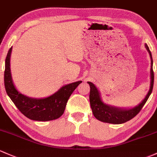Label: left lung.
<instances>
[{"instance_id":"left-lung-1","label":"left lung","mask_w":157,"mask_h":157,"mask_svg":"<svg viewBox=\"0 0 157 157\" xmlns=\"http://www.w3.org/2000/svg\"><path fill=\"white\" fill-rule=\"evenodd\" d=\"M145 48L149 53L151 60V86H150L149 91L147 94L146 97L141 101L138 105L131 109H121V108L114 107L110 105L104 103L101 99L100 94L98 89L92 82H88L90 87V103L91 107L93 114L94 117L102 122L109 123L113 124H124L126 121L132 119L135 116L139 114L141 109L146 103L147 100L149 98L151 94L153 87V80H154V75L153 71V59L151 52L150 51L149 47L145 43Z\"/></svg>"}]
</instances>
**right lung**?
Returning <instances> with one entry per match:
<instances>
[{
    "instance_id": "1",
    "label": "right lung",
    "mask_w": 157,
    "mask_h": 157,
    "mask_svg": "<svg viewBox=\"0 0 157 157\" xmlns=\"http://www.w3.org/2000/svg\"><path fill=\"white\" fill-rule=\"evenodd\" d=\"M12 48H10L5 60L4 86L7 95L23 114L28 118L37 121H48L58 119L63 114L66 105L72 92L82 81L68 84L45 98L36 99L27 97L21 94L15 87L10 70V56Z\"/></svg>"
}]
</instances>
